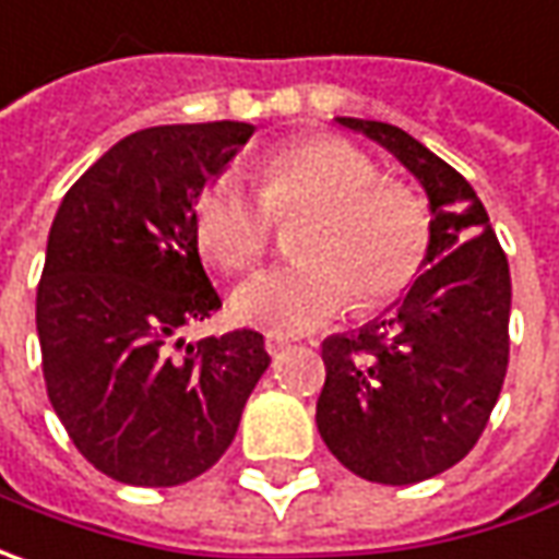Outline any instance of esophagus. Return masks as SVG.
<instances>
[{
    "label": "esophagus",
    "instance_id": "esophagus-1",
    "mask_svg": "<svg viewBox=\"0 0 559 559\" xmlns=\"http://www.w3.org/2000/svg\"><path fill=\"white\" fill-rule=\"evenodd\" d=\"M287 346H290V340L287 337H278V334H269V337H265V349H269V356H281Z\"/></svg>",
    "mask_w": 559,
    "mask_h": 559
}]
</instances>
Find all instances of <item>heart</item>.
Listing matches in <instances>:
<instances>
[{"instance_id": "1", "label": "heart", "mask_w": 559, "mask_h": 559, "mask_svg": "<svg viewBox=\"0 0 559 559\" xmlns=\"http://www.w3.org/2000/svg\"><path fill=\"white\" fill-rule=\"evenodd\" d=\"M260 194L235 173L203 185L191 206L194 241L222 272H247L265 257L275 222L306 216L299 262L247 278L231 294L238 321L269 334H309L353 302L361 312L402 297L433 243L424 194L340 135H306L269 151L257 166Z\"/></svg>"}]
</instances>
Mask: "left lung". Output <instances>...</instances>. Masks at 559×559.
I'll return each instance as SVG.
<instances>
[{
  "instance_id": "left-lung-1",
  "label": "left lung",
  "mask_w": 559,
  "mask_h": 559,
  "mask_svg": "<svg viewBox=\"0 0 559 559\" xmlns=\"http://www.w3.org/2000/svg\"><path fill=\"white\" fill-rule=\"evenodd\" d=\"M395 154L433 210L427 269L386 318L321 343L316 424L343 467L412 486L483 436L510 356V269L471 182L399 126L340 117Z\"/></svg>"
}]
</instances>
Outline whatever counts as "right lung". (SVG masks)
I'll return each instance as SVG.
<instances>
[{
    "mask_svg": "<svg viewBox=\"0 0 559 559\" xmlns=\"http://www.w3.org/2000/svg\"><path fill=\"white\" fill-rule=\"evenodd\" d=\"M250 135L235 120L132 132L55 213L36 287L43 377L73 445L117 483L182 486L210 471L272 361L250 328L182 340L222 306L191 206Z\"/></svg>",
    "mask_w": 559,
    "mask_h": 559,
    "instance_id": "obj_1",
    "label": "right lung"
}]
</instances>
